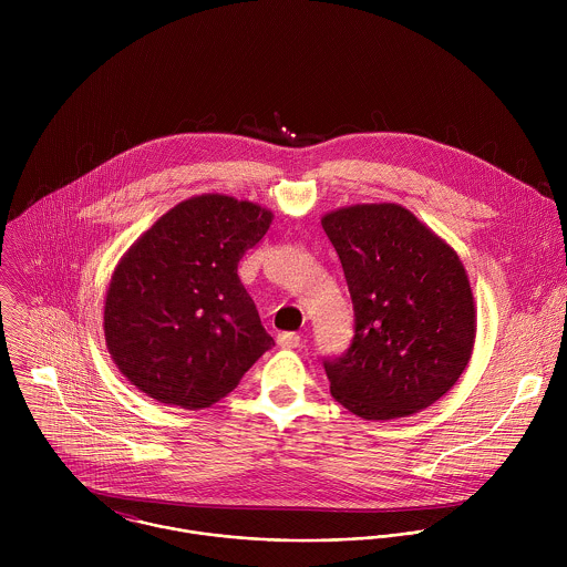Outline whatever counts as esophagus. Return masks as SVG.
Wrapping results in <instances>:
<instances>
[{"label": "esophagus", "mask_w": 567, "mask_h": 567, "mask_svg": "<svg viewBox=\"0 0 567 567\" xmlns=\"http://www.w3.org/2000/svg\"><path fill=\"white\" fill-rule=\"evenodd\" d=\"M277 344L281 349H297V347H301V336L295 331H284L277 336Z\"/></svg>", "instance_id": "esophagus-1"}]
</instances>
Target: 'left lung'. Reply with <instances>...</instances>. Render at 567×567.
Returning a JSON list of instances; mask_svg holds the SVG:
<instances>
[{
  "label": "left lung",
  "instance_id": "8db88e82",
  "mask_svg": "<svg viewBox=\"0 0 567 567\" xmlns=\"http://www.w3.org/2000/svg\"><path fill=\"white\" fill-rule=\"evenodd\" d=\"M321 225L355 312L349 351L324 360L333 400L367 421L439 402L476 342V301L458 252L398 203L338 207Z\"/></svg>",
  "mask_w": 567,
  "mask_h": 567
}]
</instances>
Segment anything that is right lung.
<instances>
[{
	"instance_id": "1",
	"label": "right lung",
	"mask_w": 567,
	"mask_h": 567,
	"mask_svg": "<svg viewBox=\"0 0 567 567\" xmlns=\"http://www.w3.org/2000/svg\"><path fill=\"white\" fill-rule=\"evenodd\" d=\"M272 218L257 203L200 194L128 246L111 275L102 327L135 389L159 404L209 408L275 344L238 277Z\"/></svg>"
}]
</instances>
